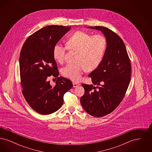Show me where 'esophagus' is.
Returning a JSON list of instances; mask_svg holds the SVG:
<instances>
[{
    "instance_id": "34e87169",
    "label": "esophagus",
    "mask_w": 152,
    "mask_h": 152,
    "mask_svg": "<svg viewBox=\"0 0 152 152\" xmlns=\"http://www.w3.org/2000/svg\"><path fill=\"white\" fill-rule=\"evenodd\" d=\"M80 86L79 83H75V82H73V87L74 88H76V87H77Z\"/></svg>"
}]
</instances>
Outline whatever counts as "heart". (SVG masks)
I'll use <instances>...</instances> for the list:
<instances>
[{
    "label": "heart",
    "instance_id": "obj_1",
    "mask_svg": "<svg viewBox=\"0 0 152 152\" xmlns=\"http://www.w3.org/2000/svg\"><path fill=\"white\" fill-rule=\"evenodd\" d=\"M69 50L77 51L75 63L68 64L62 69L63 75L74 81H79L83 72L94 71L102 61L107 48L106 38L101 35L91 36L85 32L77 31L66 42ZM66 48L56 44L53 50V58L60 63L64 62Z\"/></svg>",
    "mask_w": 152,
    "mask_h": 152
}]
</instances>
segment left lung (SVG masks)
<instances>
[{"label":"left lung","mask_w":152,"mask_h":152,"mask_svg":"<svg viewBox=\"0 0 152 152\" xmlns=\"http://www.w3.org/2000/svg\"><path fill=\"white\" fill-rule=\"evenodd\" d=\"M100 31L107 48L100 65L88 75L93 84H83L85 93L80 102L88 114L96 117L112 112L123 100L130 83L131 64L121 38L107 27H87Z\"/></svg>","instance_id":"1"}]
</instances>
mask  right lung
Returning <instances> with one entry per match:
<instances>
[{
	"mask_svg": "<svg viewBox=\"0 0 152 152\" xmlns=\"http://www.w3.org/2000/svg\"><path fill=\"white\" fill-rule=\"evenodd\" d=\"M71 28L46 26L29 36L22 47L19 58L22 93L29 106L39 114L57 111L63 105L64 95L73 87L71 80L58 77L53 56L55 45ZM51 75L58 78L53 86L48 80Z\"/></svg>",
	"mask_w": 152,
	"mask_h": 152,
	"instance_id": "right-lung-1",
	"label": "right lung"
}]
</instances>
